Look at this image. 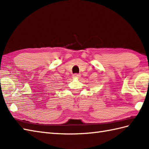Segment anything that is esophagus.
<instances>
[{"instance_id": "34e87169", "label": "esophagus", "mask_w": 149, "mask_h": 149, "mask_svg": "<svg viewBox=\"0 0 149 149\" xmlns=\"http://www.w3.org/2000/svg\"><path fill=\"white\" fill-rule=\"evenodd\" d=\"M80 77V75L77 74H73L72 75V78L73 79H78Z\"/></svg>"}]
</instances>
